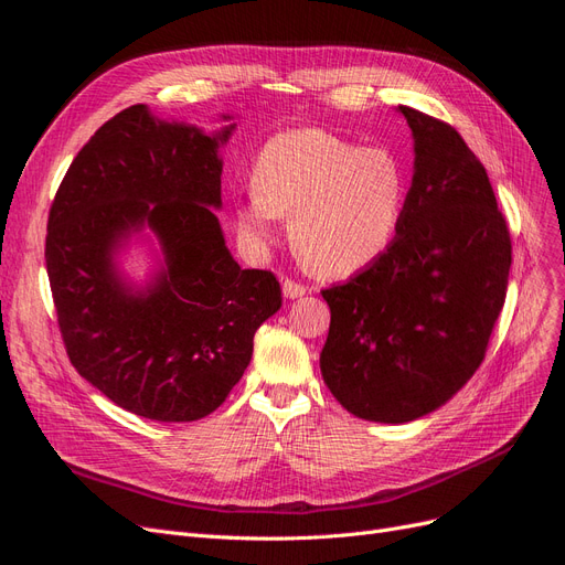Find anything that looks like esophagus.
<instances>
[{
    "label": "esophagus",
    "instance_id": "obj_1",
    "mask_svg": "<svg viewBox=\"0 0 565 565\" xmlns=\"http://www.w3.org/2000/svg\"><path fill=\"white\" fill-rule=\"evenodd\" d=\"M282 295H285L287 299H299V297L306 295V287H303L301 282L292 280V278H285V280H282Z\"/></svg>",
    "mask_w": 565,
    "mask_h": 565
}]
</instances>
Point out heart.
Here are the masks:
<instances>
[{"label": "heart", "mask_w": 565, "mask_h": 565, "mask_svg": "<svg viewBox=\"0 0 565 565\" xmlns=\"http://www.w3.org/2000/svg\"><path fill=\"white\" fill-rule=\"evenodd\" d=\"M254 191L235 226L254 247L276 237L280 216L299 259L328 278H344L377 262L396 237L407 179L386 148H358L318 127L280 131L252 167Z\"/></svg>", "instance_id": "b5f03b06"}]
</instances>
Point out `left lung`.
<instances>
[{"mask_svg": "<svg viewBox=\"0 0 565 565\" xmlns=\"http://www.w3.org/2000/svg\"><path fill=\"white\" fill-rule=\"evenodd\" d=\"M415 174L396 241L322 289V380L351 415L403 424L434 413L481 367L507 299L511 235L486 167L443 119L398 106Z\"/></svg>", "mask_w": 565, "mask_h": 565, "instance_id": "1", "label": "left lung"}]
</instances>
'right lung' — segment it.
Segmentation results:
<instances>
[{
  "label": "right lung",
  "instance_id": "right-lung-1",
  "mask_svg": "<svg viewBox=\"0 0 565 565\" xmlns=\"http://www.w3.org/2000/svg\"><path fill=\"white\" fill-rule=\"evenodd\" d=\"M231 131L207 136L131 106L77 152L51 202L44 256L67 358L146 419L214 413L249 365L254 332L282 306L270 270L237 266L212 210ZM143 225L166 266L134 294L111 256Z\"/></svg>",
  "mask_w": 565,
  "mask_h": 565
}]
</instances>
